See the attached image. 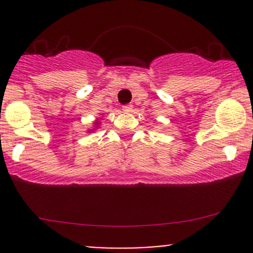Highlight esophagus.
I'll return each instance as SVG.
<instances>
[{
	"label": "esophagus",
	"mask_w": 253,
	"mask_h": 253,
	"mask_svg": "<svg viewBox=\"0 0 253 253\" xmlns=\"http://www.w3.org/2000/svg\"><path fill=\"white\" fill-rule=\"evenodd\" d=\"M132 109H133V106L132 105H125L124 108H122V110H124L125 112H131Z\"/></svg>",
	"instance_id": "esophagus-1"
}]
</instances>
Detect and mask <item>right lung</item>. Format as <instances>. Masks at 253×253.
Masks as SVG:
<instances>
[{
    "mask_svg": "<svg viewBox=\"0 0 253 253\" xmlns=\"http://www.w3.org/2000/svg\"><path fill=\"white\" fill-rule=\"evenodd\" d=\"M94 124H95V127H99V121H95Z\"/></svg>",
    "mask_w": 253,
    "mask_h": 253,
    "instance_id": "obj_1",
    "label": "right lung"
}]
</instances>
